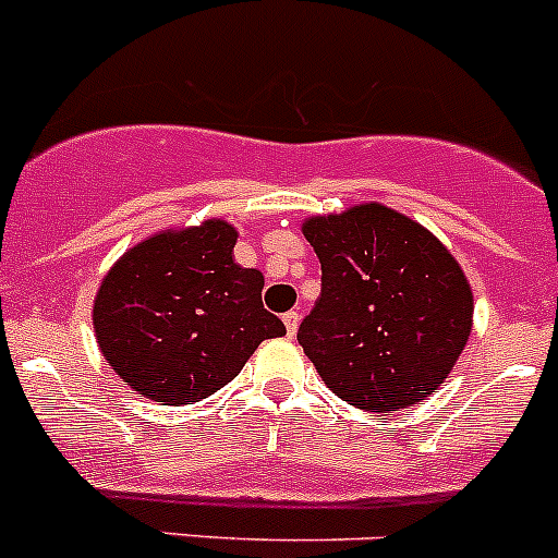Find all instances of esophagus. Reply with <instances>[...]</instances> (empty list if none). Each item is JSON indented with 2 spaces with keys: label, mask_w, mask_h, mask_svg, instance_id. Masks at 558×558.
Masks as SVG:
<instances>
[{
  "label": "esophagus",
  "mask_w": 558,
  "mask_h": 558,
  "mask_svg": "<svg viewBox=\"0 0 558 558\" xmlns=\"http://www.w3.org/2000/svg\"><path fill=\"white\" fill-rule=\"evenodd\" d=\"M282 320H284V328H288V337H293V333L299 331L301 315H299V312H288V315H284Z\"/></svg>",
  "instance_id": "34e87169"
}]
</instances>
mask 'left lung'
<instances>
[{
	"mask_svg": "<svg viewBox=\"0 0 558 558\" xmlns=\"http://www.w3.org/2000/svg\"><path fill=\"white\" fill-rule=\"evenodd\" d=\"M304 235L323 276L299 344L328 389L373 413L433 395L463 353L474 315L452 254L384 205L310 219Z\"/></svg>",
	"mask_w": 558,
	"mask_h": 558,
	"instance_id": "8db88e82",
	"label": "left lung"
}]
</instances>
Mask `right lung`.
Segmentation results:
<instances>
[{"label":"right lung","mask_w":558,"mask_h":558,"mask_svg":"<svg viewBox=\"0 0 558 558\" xmlns=\"http://www.w3.org/2000/svg\"><path fill=\"white\" fill-rule=\"evenodd\" d=\"M235 238L219 219L161 232L106 274L93 310L100 353L142 397L205 400L263 339L284 333L263 306V274L232 259Z\"/></svg>","instance_id":"obj_1"}]
</instances>
